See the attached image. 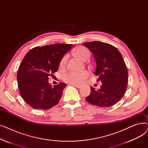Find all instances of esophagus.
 <instances>
[{
	"instance_id": "obj_1",
	"label": "esophagus",
	"mask_w": 148,
	"mask_h": 148,
	"mask_svg": "<svg viewBox=\"0 0 148 148\" xmlns=\"http://www.w3.org/2000/svg\"><path fill=\"white\" fill-rule=\"evenodd\" d=\"M73 86H74L75 87H76L77 88H81L82 86L81 85H79V84H73Z\"/></svg>"
}]
</instances>
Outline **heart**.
<instances>
[{"instance_id": "b5f03b06", "label": "heart", "mask_w": 148, "mask_h": 148, "mask_svg": "<svg viewBox=\"0 0 148 148\" xmlns=\"http://www.w3.org/2000/svg\"><path fill=\"white\" fill-rule=\"evenodd\" d=\"M74 55L83 60H86L90 57V51L84 47H78L74 50ZM67 60V56L65 55L60 61L59 67L63 69L65 67ZM89 75L88 71L82 72H69L63 76V80L65 82L72 84H80L86 80Z\"/></svg>"}]
</instances>
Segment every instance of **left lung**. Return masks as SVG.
Returning <instances> with one entry per match:
<instances>
[{"label":"left lung","mask_w":148,"mask_h":148,"mask_svg":"<svg viewBox=\"0 0 148 148\" xmlns=\"http://www.w3.org/2000/svg\"><path fill=\"white\" fill-rule=\"evenodd\" d=\"M94 54L97 69L94 74L102 83L98 90L90 87L88 103L98 107H110L119 102L125 93L128 69L122 56L115 47L99 41L84 42Z\"/></svg>","instance_id":"obj_1"}]
</instances>
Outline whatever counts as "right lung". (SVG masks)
I'll list each match as a JSON object with an SVG mask.
<instances>
[{"label":"right lung","instance_id":"right-lung-1","mask_svg":"<svg viewBox=\"0 0 148 148\" xmlns=\"http://www.w3.org/2000/svg\"><path fill=\"white\" fill-rule=\"evenodd\" d=\"M73 44H56L36 47L23 58L17 73L21 98L37 110H47L56 106L66 84L59 83L52 87L49 77L58 69L60 61Z\"/></svg>","mask_w":148,"mask_h":148}]
</instances>
